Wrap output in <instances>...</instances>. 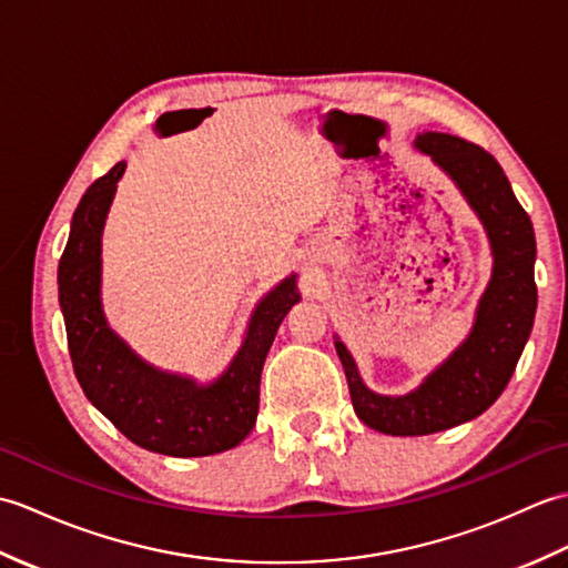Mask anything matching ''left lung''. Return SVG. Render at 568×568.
<instances>
[{"instance_id":"left-lung-1","label":"left lung","mask_w":568,"mask_h":568,"mask_svg":"<svg viewBox=\"0 0 568 568\" xmlns=\"http://www.w3.org/2000/svg\"><path fill=\"white\" fill-rule=\"evenodd\" d=\"M415 149L452 178L476 212L490 244L493 271L466 339L405 395L371 390L352 352L334 336L358 419L393 437L434 434L484 415L513 378L537 312L535 229L500 163L476 143L437 131L417 134Z\"/></svg>"}]
</instances>
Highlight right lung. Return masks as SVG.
Wrapping results in <instances>:
<instances>
[{
    "instance_id": "right-lung-1",
    "label": "right lung",
    "mask_w": 568,
    "mask_h": 568,
    "mask_svg": "<svg viewBox=\"0 0 568 568\" xmlns=\"http://www.w3.org/2000/svg\"><path fill=\"white\" fill-rule=\"evenodd\" d=\"M124 171L126 163H116L84 192L58 263V300L78 383L141 449L178 458L234 449L256 425L261 371L287 310L300 303L297 275L258 300L234 358L214 381L155 368L110 327L102 307V232Z\"/></svg>"
}]
</instances>
